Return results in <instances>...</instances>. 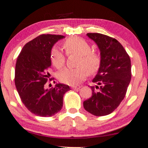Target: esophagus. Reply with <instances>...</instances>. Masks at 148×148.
<instances>
[{
  "mask_svg": "<svg viewBox=\"0 0 148 148\" xmlns=\"http://www.w3.org/2000/svg\"><path fill=\"white\" fill-rule=\"evenodd\" d=\"M81 87V86L80 85H76V86H72V89H78Z\"/></svg>",
  "mask_w": 148,
  "mask_h": 148,
  "instance_id": "esophagus-1",
  "label": "esophagus"
}]
</instances>
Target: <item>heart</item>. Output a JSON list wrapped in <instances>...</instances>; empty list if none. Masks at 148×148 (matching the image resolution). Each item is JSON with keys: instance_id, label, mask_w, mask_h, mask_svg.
<instances>
[{"instance_id": "heart-1", "label": "heart", "mask_w": 148, "mask_h": 148, "mask_svg": "<svg viewBox=\"0 0 148 148\" xmlns=\"http://www.w3.org/2000/svg\"><path fill=\"white\" fill-rule=\"evenodd\" d=\"M67 54H76L80 55L78 68H65L58 74L59 80L65 84L74 85L80 83L89 73H94L98 70L100 65V57L96 52H91L90 44L83 39L78 37H72L66 40L63 44ZM50 59L55 68L60 69L64 65L65 57L59 48L54 47L50 52ZM82 66L85 68L82 67Z\"/></svg>"}]
</instances>
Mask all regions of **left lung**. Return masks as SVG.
Instances as JSON below:
<instances>
[{
  "mask_svg": "<svg viewBox=\"0 0 148 148\" xmlns=\"http://www.w3.org/2000/svg\"><path fill=\"white\" fill-rule=\"evenodd\" d=\"M100 52V65L91 86L92 96L83 102L84 108L96 116L107 115L124 100L131 79L130 59L120 43L100 33H87Z\"/></svg>",
  "mask_w": 148,
  "mask_h": 148,
  "instance_id": "1",
  "label": "left lung"
}]
</instances>
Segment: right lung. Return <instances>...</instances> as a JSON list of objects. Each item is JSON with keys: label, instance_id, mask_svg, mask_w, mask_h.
Returning a JSON list of instances; mask_svg holds the SVG:
<instances>
[{"label": "right lung", "instance_id": "obj_1", "mask_svg": "<svg viewBox=\"0 0 148 148\" xmlns=\"http://www.w3.org/2000/svg\"><path fill=\"white\" fill-rule=\"evenodd\" d=\"M63 38V35H41L24 45L17 58L16 89L28 110L40 117H51L60 111L63 95L70 90L68 85L61 83L50 89L45 88L51 67V50Z\"/></svg>", "mask_w": 148, "mask_h": 148}]
</instances>
